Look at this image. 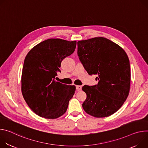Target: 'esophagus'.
<instances>
[{
	"label": "esophagus",
	"mask_w": 148,
	"mask_h": 148,
	"mask_svg": "<svg viewBox=\"0 0 148 148\" xmlns=\"http://www.w3.org/2000/svg\"><path fill=\"white\" fill-rule=\"evenodd\" d=\"M82 86H80V85H77V86H76V89H77V90H82Z\"/></svg>",
	"instance_id": "34e87169"
}]
</instances>
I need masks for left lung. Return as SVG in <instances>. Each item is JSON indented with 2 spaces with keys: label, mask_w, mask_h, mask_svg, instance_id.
Masks as SVG:
<instances>
[{
  "label": "left lung",
  "mask_w": 148,
  "mask_h": 148,
  "mask_svg": "<svg viewBox=\"0 0 148 148\" xmlns=\"http://www.w3.org/2000/svg\"><path fill=\"white\" fill-rule=\"evenodd\" d=\"M77 55L88 73L96 75L97 85L82 87L84 110L96 118L108 117L126 100L130 85L128 56L118 44L103 37L77 42Z\"/></svg>",
  "instance_id": "obj_1"
}]
</instances>
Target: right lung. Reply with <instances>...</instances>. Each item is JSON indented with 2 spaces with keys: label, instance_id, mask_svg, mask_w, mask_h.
Returning a JSON list of instances; mask_svg holds the SVG:
<instances>
[{
  "label": "right lung",
  "instance_id": "1",
  "mask_svg": "<svg viewBox=\"0 0 148 148\" xmlns=\"http://www.w3.org/2000/svg\"><path fill=\"white\" fill-rule=\"evenodd\" d=\"M76 41L49 39L27 54L21 77L23 97L30 109L46 119H56L66 112L76 87L55 80L61 62L72 54Z\"/></svg>",
  "mask_w": 148,
  "mask_h": 148
}]
</instances>
